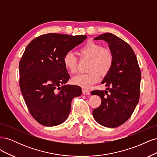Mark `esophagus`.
I'll return each mask as SVG.
<instances>
[{"mask_svg":"<svg viewBox=\"0 0 157 157\" xmlns=\"http://www.w3.org/2000/svg\"><path fill=\"white\" fill-rule=\"evenodd\" d=\"M82 94L84 95H90V91L86 89H82Z\"/></svg>","mask_w":157,"mask_h":157,"instance_id":"esophagus-1","label":"esophagus"}]
</instances>
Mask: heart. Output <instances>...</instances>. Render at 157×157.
<instances>
[{
	"label": "heart",
	"instance_id": "b5f03b06",
	"mask_svg": "<svg viewBox=\"0 0 157 157\" xmlns=\"http://www.w3.org/2000/svg\"><path fill=\"white\" fill-rule=\"evenodd\" d=\"M81 58L90 59L88 65V72L79 73L73 77L71 81L75 85L83 88H88L96 83L99 75L105 77L109 72L114 63V54L111 50L98 42L90 40L78 50ZM63 62L65 68L71 73L77 71L78 60L72 52H67L63 57Z\"/></svg>",
	"mask_w": 157,
	"mask_h": 157
}]
</instances>
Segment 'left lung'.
<instances>
[{
	"label": "left lung",
	"instance_id": "obj_1",
	"mask_svg": "<svg viewBox=\"0 0 157 157\" xmlns=\"http://www.w3.org/2000/svg\"><path fill=\"white\" fill-rule=\"evenodd\" d=\"M94 39L108 42L114 63L101 82L106 90L92 92L101 99V105L93 111V117L99 124L116 128L129 119L139 101L141 71L134 52L127 42L110 33Z\"/></svg>",
	"mask_w": 157,
	"mask_h": 157
}]
</instances>
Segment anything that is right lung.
I'll return each instance as SVG.
<instances>
[{"instance_id":"add662e5","label":"right lung","mask_w":157,"mask_h":157,"mask_svg":"<svg viewBox=\"0 0 157 157\" xmlns=\"http://www.w3.org/2000/svg\"><path fill=\"white\" fill-rule=\"evenodd\" d=\"M86 37L48 33L33 39L23 52L19 64L21 92L28 110L40 124L63 123L73 98L81 95L80 87L65 84L70 77L63 59Z\"/></svg>"}]
</instances>
